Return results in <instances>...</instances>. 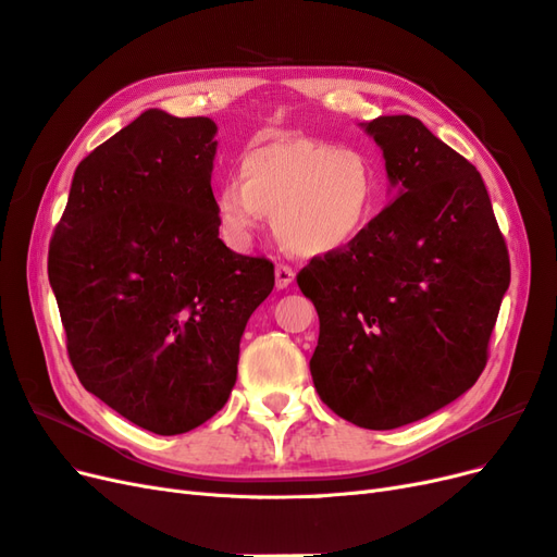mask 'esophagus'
Here are the masks:
<instances>
[{
	"instance_id": "obj_1",
	"label": "esophagus",
	"mask_w": 557,
	"mask_h": 557,
	"mask_svg": "<svg viewBox=\"0 0 557 557\" xmlns=\"http://www.w3.org/2000/svg\"><path fill=\"white\" fill-rule=\"evenodd\" d=\"M294 280H296V271H294L292 265L280 263V265L275 268V284H277V289H286V286H289Z\"/></svg>"
}]
</instances>
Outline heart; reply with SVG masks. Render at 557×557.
<instances>
[{
  "label": "heart",
  "mask_w": 557,
  "mask_h": 557,
  "mask_svg": "<svg viewBox=\"0 0 557 557\" xmlns=\"http://www.w3.org/2000/svg\"><path fill=\"white\" fill-rule=\"evenodd\" d=\"M238 177L214 196L224 236L236 247L252 243L261 214H273L277 238L296 255H333L361 238L380 212V169L354 146L314 138L263 143L243 152Z\"/></svg>",
  "instance_id": "b5f03b06"
}]
</instances>
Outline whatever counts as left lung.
<instances>
[{
	"label": "left lung",
	"mask_w": 557,
	"mask_h": 557,
	"mask_svg": "<svg viewBox=\"0 0 557 557\" xmlns=\"http://www.w3.org/2000/svg\"><path fill=\"white\" fill-rule=\"evenodd\" d=\"M398 199L298 273L319 314L312 382L337 417L391 430L472 388L488 361L509 252L479 171L411 115L366 124Z\"/></svg>",
	"instance_id": "left-lung-1"
}]
</instances>
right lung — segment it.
<instances>
[{
  "label": "right lung",
  "instance_id": "obj_1",
  "mask_svg": "<svg viewBox=\"0 0 557 557\" xmlns=\"http://www.w3.org/2000/svg\"><path fill=\"white\" fill-rule=\"evenodd\" d=\"M210 117L146 111L74 173L48 249L69 361L81 384L154 435L226 405L247 319L273 261L220 240Z\"/></svg>",
  "mask_w": 557,
  "mask_h": 557
}]
</instances>
